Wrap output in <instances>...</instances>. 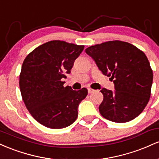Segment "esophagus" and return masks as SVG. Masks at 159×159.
<instances>
[{"label":"esophagus","mask_w":159,"mask_h":159,"mask_svg":"<svg viewBox=\"0 0 159 159\" xmlns=\"http://www.w3.org/2000/svg\"><path fill=\"white\" fill-rule=\"evenodd\" d=\"M94 90L93 89H92V88H88V93H93L94 92Z\"/></svg>","instance_id":"1"}]
</instances>
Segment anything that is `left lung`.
Masks as SVG:
<instances>
[{"label":"left lung","mask_w":159,"mask_h":159,"mask_svg":"<svg viewBox=\"0 0 159 159\" xmlns=\"http://www.w3.org/2000/svg\"><path fill=\"white\" fill-rule=\"evenodd\" d=\"M102 72L114 81L115 90L102 88L98 107L103 117L115 123L136 118L147 106L153 75L144 53L126 42L114 40L86 48Z\"/></svg>","instance_id":"obj_1"}]
</instances>
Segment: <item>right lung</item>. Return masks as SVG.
I'll return each instance as SVG.
<instances>
[{
	"instance_id": "1",
	"label": "right lung",
	"mask_w": 159,
	"mask_h": 159,
	"mask_svg": "<svg viewBox=\"0 0 159 159\" xmlns=\"http://www.w3.org/2000/svg\"><path fill=\"white\" fill-rule=\"evenodd\" d=\"M84 48L61 40L39 45L26 57L19 76L22 99L36 121L50 129H63L75 121L87 88L63 87L74 62Z\"/></svg>"
}]
</instances>
